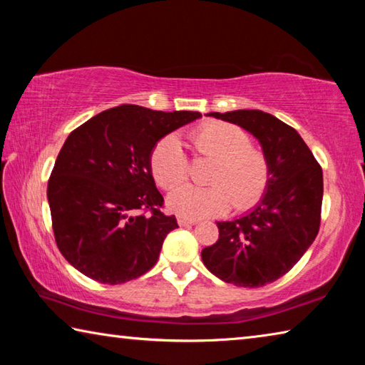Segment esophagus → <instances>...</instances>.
<instances>
[{
  "label": "esophagus",
  "mask_w": 365,
  "mask_h": 365,
  "mask_svg": "<svg viewBox=\"0 0 365 365\" xmlns=\"http://www.w3.org/2000/svg\"><path fill=\"white\" fill-rule=\"evenodd\" d=\"M178 225H195L196 220L195 219H188V217H178Z\"/></svg>",
  "instance_id": "1"
}]
</instances>
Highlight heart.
<instances>
[{"label":"heart","instance_id":"heart-1","mask_svg":"<svg viewBox=\"0 0 365 365\" xmlns=\"http://www.w3.org/2000/svg\"><path fill=\"white\" fill-rule=\"evenodd\" d=\"M195 150L214 158L206 187L183 183L168 195L165 205L180 217H211L232 205L248 209L264 196L270 180L267 156L251 145L250 133L228 122H206L191 133ZM151 172L160 187H174L188 172V158L175 135H168L151 153Z\"/></svg>","mask_w":365,"mask_h":365}]
</instances>
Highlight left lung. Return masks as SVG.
<instances>
[{
  "mask_svg": "<svg viewBox=\"0 0 365 365\" xmlns=\"http://www.w3.org/2000/svg\"><path fill=\"white\" fill-rule=\"evenodd\" d=\"M255 137L267 156L270 180L250 212L215 222L219 240L201 251L202 262L220 280L257 288L285 275L314 243L320 225L324 175L293 127L257 109L209 113Z\"/></svg>",
  "mask_w": 365,
  "mask_h": 365,
  "instance_id": "8db88e82",
  "label": "left lung"
}]
</instances>
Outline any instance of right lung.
I'll list each match as a JSON object with an SVG mask.
<instances>
[{
    "mask_svg": "<svg viewBox=\"0 0 365 365\" xmlns=\"http://www.w3.org/2000/svg\"><path fill=\"white\" fill-rule=\"evenodd\" d=\"M200 117L122 104L67 137L48 182L54 238L67 262L109 285L138 279L158 262L164 238L178 225L159 209L164 197L151 153L165 135Z\"/></svg>",
    "mask_w": 365,
    "mask_h": 365,
    "instance_id": "obj_1",
    "label": "right lung"
}]
</instances>
